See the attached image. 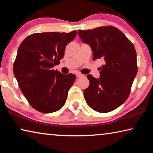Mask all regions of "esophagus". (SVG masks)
I'll return each instance as SVG.
<instances>
[{
	"instance_id": "esophagus-1",
	"label": "esophagus",
	"mask_w": 153,
	"mask_h": 153,
	"mask_svg": "<svg viewBox=\"0 0 153 153\" xmlns=\"http://www.w3.org/2000/svg\"><path fill=\"white\" fill-rule=\"evenodd\" d=\"M76 76H77V78H79V77H83V76H84V75H83V74H80V73H77V74H76Z\"/></svg>"
}]
</instances>
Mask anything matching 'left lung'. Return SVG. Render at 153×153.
Here are the masks:
<instances>
[{"mask_svg": "<svg viewBox=\"0 0 153 153\" xmlns=\"http://www.w3.org/2000/svg\"><path fill=\"white\" fill-rule=\"evenodd\" d=\"M78 35L91 47L93 60H105L99 79L87 76L90 85L84 90L86 103L97 112H110L122 105L130 93L138 71L135 47L122 32L111 25L79 30Z\"/></svg>", "mask_w": 153, "mask_h": 153, "instance_id": "1", "label": "left lung"}]
</instances>
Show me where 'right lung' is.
<instances>
[{
    "label": "right lung",
    "instance_id": "obj_1",
    "mask_svg": "<svg viewBox=\"0 0 153 153\" xmlns=\"http://www.w3.org/2000/svg\"><path fill=\"white\" fill-rule=\"evenodd\" d=\"M76 34V30L35 33L25 38L19 46L13 73L21 91L36 111L55 112L65 103L76 76L64 75L53 67L60 63L67 45Z\"/></svg>",
    "mask_w": 153,
    "mask_h": 153
}]
</instances>
